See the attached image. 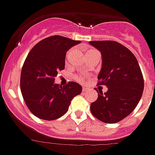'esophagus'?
I'll list each match as a JSON object with an SVG mask.
<instances>
[{
    "label": "esophagus",
    "instance_id": "esophagus-1",
    "mask_svg": "<svg viewBox=\"0 0 155 155\" xmlns=\"http://www.w3.org/2000/svg\"><path fill=\"white\" fill-rule=\"evenodd\" d=\"M88 90L89 89L86 87H83V88H82V91H83V92H87V91H88Z\"/></svg>",
    "mask_w": 155,
    "mask_h": 155
}]
</instances>
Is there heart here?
Listing matches in <instances>:
<instances>
[{"label":"heart","mask_w":155,"mask_h":155,"mask_svg":"<svg viewBox=\"0 0 155 155\" xmlns=\"http://www.w3.org/2000/svg\"><path fill=\"white\" fill-rule=\"evenodd\" d=\"M94 51H96V50H90L89 51H87V53H91V52H94ZM68 55H69V53H68ZM75 78L77 79V80H78L79 81H84V78L83 76H81V75H76V76H75Z\"/></svg>","instance_id":"obj_1"}]
</instances>
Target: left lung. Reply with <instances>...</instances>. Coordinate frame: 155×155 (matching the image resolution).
I'll list each match as a JSON object with an SVG mask.
<instances>
[{
    "mask_svg": "<svg viewBox=\"0 0 155 155\" xmlns=\"http://www.w3.org/2000/svg\"><path fill=\"white\" fill-rule=\"evenodd\" d=\"M89 43L102 54L98 84L108 87L104 94L98 93L97 100L91 104V112L100 121L116 124L130 114L140 100L144 86L141 70L132 52L119 42L103 40Z\"/></svg>",
    "mask_w": 155,
    "mask_h": 155,
    "instance_id": "left-lung-1",
    "label": "left lung"
}]
</instances>
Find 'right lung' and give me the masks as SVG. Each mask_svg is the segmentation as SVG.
Returning a JSON list of instances; mask_svg holds the SVG:
<instances>
[{
	"label": "right lung",
	"mask_w": 155,
	"mask_h": 155,
	"mask_svg": "<svg viewBox=\"0 0 155 155\" xmlns=\"http://www.w3.org/2000/svg\"><path fill=\"white\" fill-rule=\"evenodd\" d=\"M81 41L52 35L39 42L30 50L21 72L20 87L24 101L31 113L44 120L64 116L71 101L80 94L82 87L74 81L64 86L55 84L59 71L65 68V56Z\"/></svg>",
	"instance_id": "add662e5"
}]
</instances>
